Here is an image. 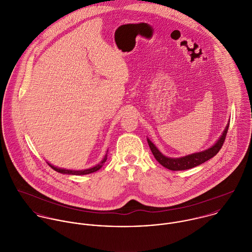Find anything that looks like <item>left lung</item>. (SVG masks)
<instances>
[{
    "instance_id": "obj_1",
    "label": "left lung",
    "mask_w": 252,
    "mask_h": 252,
    "mask_svg": "<svg viewBox=\"0 0 252 252\" xmlns=\"http://www.w3.org/2000/svg\"><path fill=\"white\" fill-rule=\"evenodd\" d=\"M229 125H230V120H229V124L226 126L223 134L221 135V137L218 139V141L211 146L210 148L201 151V152H197V153H193L185 157H181V158H169L166 157L165 155H163L159 149L154 145V143L147 138V142L148 145L151 149V152L153 153L155 159L165 168L171 170V171H185V170H189L191 168H194L196 166H199L203 163H205L206 161L210 160L211 158H213L215 155H217V153L220 151V149L223 146V143L225 141L228 129H229Z\"/></svg>"
}]
</instances>
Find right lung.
Instances as JSON below:
<instances>
[{"mask_svg": "<svg viewBox=\"0 0 252 252\" xmlns=\"http://www.w3.org/2000/svg\"><path fill=\"white\" fill-rule=\"evenodd\" d=\"M107 152H108V150H107ZM107 153H106V155H105V157H104V159L100 162V164H98V165H96V166H94V167H92V168H89V169H86V170H80V171H75V170H65V169H61V168H57V167H55V166H53L52 164H50V163H48L47 162V164L53 169V170H55L56 172H58V173H61V174H66V175H76V176H82V175H88V174H91V173H94V172H97L98 170H100L102 167H103V165H104V163L106 162V160H107Z\"/></svg>", "mask_w": 252, "mask_h": 252, "instance_id": "right-lung-1", "label": "right lung"}]
</instances>
